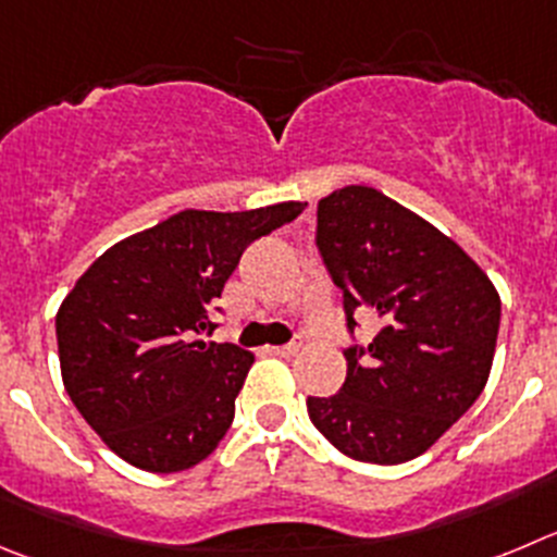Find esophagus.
<instances>
[{
	"mask_svg": "<svg viewBox=\"0 0 557 557\" xmlns=\"http://www.w3.org/2000/svg\"><path fill=\"white\" fill-rule=\"evenodd\" d=\"M272 355H277V357H290V355H296V351H299V343L296 341H290V343H285V346H272Z\"/></svg>",
	"mask_w": 557,
	"mask_h": 557,
	"instance_id": "obj_1",
	"label": "esophagus"
}]
</instances>
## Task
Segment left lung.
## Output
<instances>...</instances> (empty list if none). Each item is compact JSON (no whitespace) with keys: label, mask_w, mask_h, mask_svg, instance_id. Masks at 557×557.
Returning <instances> with one entry per match:
<instances>
[{"label":"left lung","mask_w":557,"mask_h":557,"mask_svg":"<svg viewBox=\"0 0 557 557\" xmlns=\"http://www.w3.org/2000/svg\"><path fill=\"white\" fill-rule=\"evenodd\" d=\"M315 247L343 294L383 330L343 349L349 371L330 398H308L315 429L371 465L414 459L478 401L500 330V296L470 255L371 186L321 197Z\"/></svg>","instance_id":"obj_1"}]
</instances>
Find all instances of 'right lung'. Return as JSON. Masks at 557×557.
Masks as SVG:
<instances>
[{"label":"right lung","instance_id":"right-lung-1","mask_svg":"<svg viewBox=\"0 0 557 557\" xmlns=\"http://www.w3.org/2000/svg\"><path fill=\"white\" fill-rule=\"evenodd\" d=\"M305 202L181 211L109 247L57 313L62 382L82 418L128 465L181 472L214 454L255 357L208 343L211 310L244 249Z\"/></svg>","mask_w":557,"mask_h":557}]
</instances>
